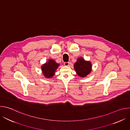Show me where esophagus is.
I'll return each mask as SVG.
<instances>
[{
    "label": "esophagus",
    "instance_id": "esophagus-1",
    "mask_svg": "<svg viewBox=\"0 0 130 130\" xmlns=\"http://www.w3.org/2000/svg\"><path fill=\"white\" fill-rule=\"evenodd\" d=\"M64 65H65V66H69V62H65V63H64Z\"/></svg>",
    "mask_w": 130,
    "mask_h": 130
}]
</instances>
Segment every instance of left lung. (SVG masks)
<instances>
[{
  "label": "left lung",
  "mask_w": 130,
  "mask_h": 130,
  "mask_svg": "<svg viewBox=\"0 0 130 130\" xmlns=\"http://www.w3.org/2000/svg\"><path fill=\"white\" fill-rule=\"evenodd\" d=\"M74 68L77 75L80 77H86L91 71L92 65L90 61H85L83 58H79L74 64Z\"/></svg>",
  "instance_id": "1"
}]
</instances>
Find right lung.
I'll return each instance as SVG.
<instances>
[{"label":"right lung","instance_id":"add662e5","mask_svg":"<svg viewBox=\"0 0 130 130\" xmlns=\"http://www.w3.org/2000/svg\"><path fill=\"white\" fill-rule=\"evenodd\" d=\"M59 64L57 63L52 59H49L48 62L42 66V72L44 76L46 78H52L54 75L55 71H56Z\"/></svg>","mask_w":130,"mask_h":130}]
</instances>
